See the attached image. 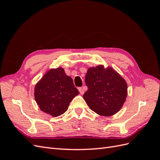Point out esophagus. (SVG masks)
<instances>
[{"mask_svg":"<svg viewBox=\"0 0 160 160\" xmlns=\"http://www.w3.org/2000/svg\"><path fill=\"white\" fill-rule=\"evenodd\" d=\"M79 93H81V95H83V94H84V89L82 88H79Z\"/></svg>","mask_w":160,"mask_h":160,"instance_id":"obj_1","label":"esophagus"}]
</instances>
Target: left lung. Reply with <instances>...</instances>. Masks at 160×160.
Masks as SVG:
<instances>
[{
	"instance_id": "left-lung-1",
	"label": "left lung",
	"mask_w": 160,
	"mask_h": 160,
	"mask_svg": "<svg viewBox=\"0 0 160 160\" xmlns=\"http://www.w3.org/2000/svg\"><path fill=\"white\" fill-rule=\"evenodd\" d=\"M85 83L88 89L83 99L97 114L109 117L122 108L128 95V85L112 67L105 68L103 65L89 67Z\"/></svg>"
}]
</instances>
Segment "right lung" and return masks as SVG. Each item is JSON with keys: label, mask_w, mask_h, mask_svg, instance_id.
Masks as SVG:
<instances>
[{"label": "right lung", "mask_w": 160, "mask_h": 160, "mask_svg": "<svg viewBox=\"0 0 160 160\" xmlns=\"http://www.w3.org/2000/svg\"><path fill=\"white\" fill-rule=\"evenodd\" d=\"M79 92L64 69H50L37 82L34 96L40 109L52 117L63 114Z\"/></svg>", "instance_id": "right-lung-1"}]
</instances>
